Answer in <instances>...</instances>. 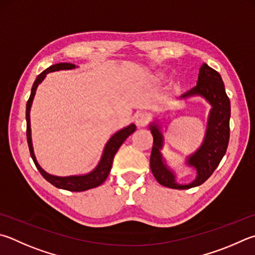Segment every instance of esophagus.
<instances>
[{"mask_svg": "<svg viewBox=\"0 0 255 255\" xmlns=\"http://www.w3.org/2000/svg\"><path fill=\"white\" fill-rule=\"evenodd\" d=\"M149 122V116L147 113H137L135 116V123L138 127H145L146 125Z\"/></svg>", "mask_w": 255, "mask_h": 255, "instance_id": "esophagus-1", "label": "esophagus"}]
</instances>
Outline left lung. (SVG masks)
<instances>
[{
  "label": "left lung",
  "instance_id": "8db88e82",
  "mask_svg": "<svg viewBox=\"0 0 255 255\" xmlns=\"http://www.w3.org/2000/svg\"><path fill=\"white\" fill-rule=\"evenodd\" d=\"M200 96L211 105L207 118L205 137L200 148L194 154L187 156L186 165L195 168L196 178L188 184H179L176 180L174 170L166 164L161 154L164 147V135L161 131L159 120H155L149 125V129L154 137L150 155V169L160 185L175 189H187L198 186L210 177L219 166L220 161L228 149L230 139V117L231 104L221 75L214 69L203 63L198 73L196 86L179 97L187 99Z\"/></svg>",
  "mask_w": 255,
  "mask_h": 255
}]
</instances>
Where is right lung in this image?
Returning a JSON list of instances; mask_svg holds the SVG:
<instances>
[{
	"mask_svg": "<svg viewBox=\"0 0 255 255\" xmlns=\"http://www.w3.org/2000/svg\"><path fill=\"white\" fill-rule=\"evenodd\" d=\"M76 68H77L76 64H72V63H67V62L57 63V64H53V66L49 67L48 69H45L43 72H41L40 75L36 77L33 86H32L30 98L26 103V113H25L26 139H27V145H29L31 157L34 161L36 168H38L41 175H42L49 183H51L53 186L58 187V188L66 189V191L83 192V191H87V189L95 188L97 186H99V185H101L105 182L106 178L108 177L110 169H112L113 160H114L116 152H117V150L119 149V147L123 145V142L127 139V137L130 136L131 133L136 130V126H135V124H130L129 126L120 129V130L114 133V135L109 138V140L107 141V143H106V146L104 148L103 155H101V158L99 160L98 165H97L96 167L91 170V172L83 174V175L63 176V177L62 176L51 175V174L45 172V170L39 165L38 160H36L34 151H33V146H32L31 123H30L31 106H32V103H33L35 91H36V89H38V86L44 80V78L47 77L48 73L54 72V71H60V70H71V69H76Z\"/></svg>",
	"mask_w": 255,
	"mask_h": 255,
	"instance_id": "obj_1",
	"label": "right lung"
}]
</instances>
